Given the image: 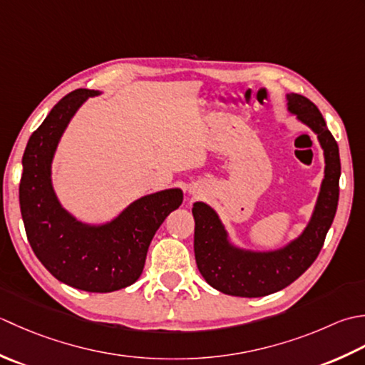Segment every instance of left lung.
<instances>
[{"label": "left lung", "mask_w": 365, "mask_h": 365, "mask_svg": "<svg viewBox=\"0 0 365 365\" xmlns=\"http://www.w3.org/2000/svg\"><path fill=\"white\" fill-rule=\"evenodd\" d=\"M288 111L317 133L324 154V178L315 210L304 232L276 250H245L230 242L217 212L203 202L193 203V250L198 271L212 288L232 296L262 297L276 293L306 272L315 262L332 225L339 203L340 155L323 115L301 94H287Z\"/></svg>", "instance_id": "obj_1"}]
</instances>
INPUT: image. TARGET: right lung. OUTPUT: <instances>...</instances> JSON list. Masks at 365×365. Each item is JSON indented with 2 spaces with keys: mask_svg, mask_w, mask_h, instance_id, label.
<instances>
[{
  "mask_svg": "<svg viewBox=\"0 0 365 365\" xmlns=\"http://www.w3.org/2000/svg\"><path fill=\"white\" fill-rule=\"evenodd\" d=\"M94 89H76L51 108L29 137L20 180V211L36 257L63 284L89 293L132 285L143 272L148 247L167 215L182 203L181 189H165L130 203L107 224L77 220L59 203L51 162L63 133Z\"/></svg>",
  "mask_w": 365,
  "mask_h": 365,
  "instance_id": "1",
  "label": "right lung"
}]
</instances>
